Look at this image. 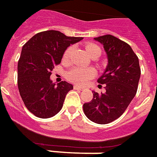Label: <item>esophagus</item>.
Returning a JSON list of instances; mask_svg holds the SVG:
<instances>
[{
	"label": "esophagus",
	"instance_id": "34e87169",
	"mask_svg": "<svg viewBox=\"0 0 157 157\" xmlns=\"http://www.w3.org/2000/svg\"><path fill=\"white\" fill-rule=\"evenodd\" d=\"M73 88H74V90H84V88L80 87V86H78V85H74Z\"/></svg>",
	"mask_w": 157,
	"mask_h": 157
}]
</instances>
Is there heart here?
I'll list each match as a JSON object with an SVG mask.
<instances>
[{
    "label": "heart",
    "mask_w": 157,
    "mask_h": 157,
    "mask_svg": "<svg viewBox=\"0 0 157 157\" xmlns=\"http://www.w3.org/2000/svg\"><path fill=\"white\" fill-rule=\"evenodd\" d=\"M73 46L67 47L64 52V54H63V58H68L70 54L73 52ZM85 49H86L88 54L90 56L95 51H101V49L98 45H95V44H92V43H90V44H87L85 45ZM94 75H95V72L93 68L79 67H73L72 69H70L67 73V79L77 84H85L90 80L92 78H94Z\"/></svg>",
    "instance_id": "1"
}]
</instances>
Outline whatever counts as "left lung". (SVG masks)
<instances>
[{"mask_svg":"<svg viewBox=\"0 0 157 157\" xmlns=\"http://www.w3.org/2000/svg\"><path fill=\"white\" fill-rule=\"evenodd\" d=\"M105 49L108 64L98 83L105 84V92L93 91L91 101L83 105L89 119L98 123H112L122 116L136 94L140 67L139 58L126 42L106 34L94 38Z\"/></svg>","mask_w":157,"mask_h":157,"instance_id":"1","label":"left lung"}]
</instances>
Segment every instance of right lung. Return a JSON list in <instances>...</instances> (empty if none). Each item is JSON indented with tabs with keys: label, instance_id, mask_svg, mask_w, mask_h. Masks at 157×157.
I'll return each mask as SVG.
<instances>
[{
	"label": "right lung",
	"instance_id": "add662e5",
	"mask_svg": "<svg viewBox=\"0 0 157 157\" xmlns=\"http://www.w3.org/2000/svg\"><path fill=\"white\" fill-rule=\"evenodd\" d=\"M83 39L47 30L24 44L17 63V86L24 105L34 116L49 118L61 111L66 94L73 86L66 81L56 85L50 76L66 49Z\"/></svg>",
	"mask_w": 157,
	"mask_h": 157
}]
</instances>
